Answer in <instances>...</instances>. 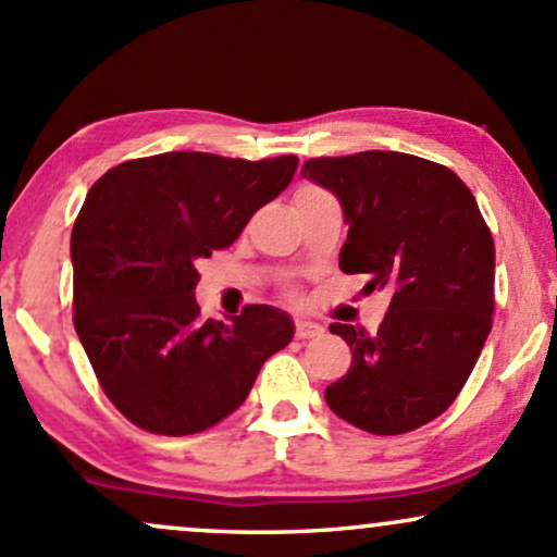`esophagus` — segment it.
Returning a JSON list of instances; mask_svg holds the SVG:
<instances>
[{
  "label": "esophagus",
  "mask_w": 557,
  "mask_h": 557,
  "mask_svg": "<svg viewBox=\"0 0 557 557\" xmlns=\"http://www.w3.org/2000/svg\"><path fill=\"white\" fill-rule=\"evenodd\" d=\"M322 335V327L314 322H306V319H298L296 322V337L298 341H311V337Z\"/></svg>",
  "instance_id": "1"
}]
</instances>
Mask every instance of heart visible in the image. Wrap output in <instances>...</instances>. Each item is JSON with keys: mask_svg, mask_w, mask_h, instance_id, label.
Listing matches in <instances>:
<instances>
[{"mask_svg": "<svg viewBox=\"0 0 557 557\" xmlns=\"http://www.w3.org/2000/svg\"><path fill=\"white\" fill-rule=\"evenodd\" d=\"M306 190H309V188H306Z\"/></svg>", "mask_w": 557, "mask_h": 557, "instance_id": "1", "label": "heart"}]
</instances>
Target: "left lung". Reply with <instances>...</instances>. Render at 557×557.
I'll list each match as a JSON object with an SVG mask.
<instances>
[{
	"label": "left lung",
	"mask_w": 557,
	"mask_h": 557,
	"mask_svg": "<svg viewBox=\"0 0 557 557\" xmlns=\"http://www.w3.org/2000/svg\"><path fill=\"white\" fill-rule=\"evenodd\" d=\"M300 172L341 201V270L393 293L376 335L330 324L354 361L324 400L363 432L419 430L458 398L492 330L495 243L476 198L453 170L398 151L309 159Z\"/></svg>",
	"instance_id": "left-lung-1"
}]
</instances>
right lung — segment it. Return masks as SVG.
<instances>
[{
	"label": "right lung",
	"instance_id": "right-lung-1",
	"mask_svg": "<svg viewBox=\"0 0 557 557\" xmlns=\"http://www.w3.org/2000/svg\"><path fill=\"white\" fill-rule=\"evenodd\" d=\"M296 168L293 154L168 151L117 164L88 190L70 238L73 322L107 398L140 430H209L293 341L285 311L257 304L216 322L194 290L198 261L233 246Z\"/></svg>",
	"mask_w": 557,
	"mask_h": 557
}]
</instances>
